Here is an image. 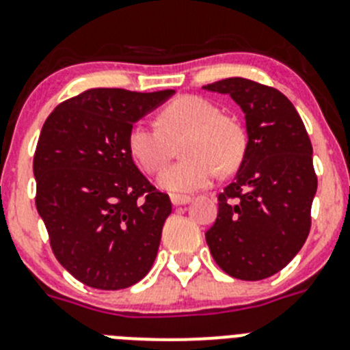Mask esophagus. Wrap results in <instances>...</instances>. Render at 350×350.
<instances>
[{
    "label": "esophagus",
    "mask_w": 350,
    "mask_h": 350,
    "mask_svg": "<svg viewBox=\"0 0 350 350\" xmlns=\"http://www.w3.org/2000/svg\"><path fill=\"white\" fill-rule=\"evenodd\" d=\"M170 200H172V203L175 206H180V205H187V203H191V200H193V198L185 196V194H172V196H170Z\"/></svg>",
    "instance_id": "esophagus-1"
}]
</instances>
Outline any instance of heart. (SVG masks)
<instances>
[{"label": "heart", "mask_w": 350, "mask_h": 350, "mask_svg": "<svg viewBox=\"0 0 350 350\" xmlns=\"http://www.w3.org/2000/svg\"><path fill=\"white\" fill-rule=\"evenodd\" d=\"M185 137V157L159 175V185L172 193H194L213 182L221 172H233L243 159L247 137L233 117L221 116L212 101L182 96L157 113V126H131L128 150L147 173H157L170 163L175 145Z\"/></svg>", "instance_id": "obj_1"}]
</instances>
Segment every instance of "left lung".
Returning <instances> with one entry per match:
<instances>
[{
  "instance_id": "obj_1",
  "label": "left lung",
  "mask_w": 350,
  "mask_h": 350,
  "mask_svg": "<svg viewBox=\"0 0 350 350\" xmlns=\"http://www.w3.org/2000/svg\"><path fill=\"white\" fill-rule=\"evenodd\" d=\"M203 89L240 105L249 137L240 170L217 196V219L205 233L210 254L234 279H267L298 254L310 231L317 191L310 138L295 105L277 89L240 77Z\"/></svg>"
}]
</instances>
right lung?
Returning a JSON list of instances; mask_svg holds the SVG:
<instances>
[{
    "label": "right lung",
    "instance_id": "obj_1",
    "mask_svg": "<svg viewBox=\"0 0 350 350\" xmlns=\"http://www.w3.org/2000/svg\"><path fill=\"white\" fill-rule=\"evenodd\" d=\"M173 89H89L52 110L33 159L36 208L57 261L94 289L137 284L152 268L170 196L142 175L128 133Z\"/></svg>",
    "mask_w": 350,
    "mask_h": 350
}]
</instances>
